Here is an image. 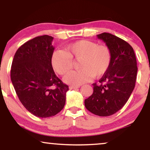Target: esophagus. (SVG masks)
<instances>
[{
	"label": "esophagus",
	"instance_id": "1",
	"mask_svg": "<svg viewBox=\"0 0 150 150\" xmlns=\"http://www.w3.org/2000/svg\"><path fill=\"white\" fill-rule=\"evenodd\" d=\"M78 88H80V86H69L70 89H76Z\"/></svg>",
	"mask_w": 150,
	"mask_h": 150
}]
</instances>
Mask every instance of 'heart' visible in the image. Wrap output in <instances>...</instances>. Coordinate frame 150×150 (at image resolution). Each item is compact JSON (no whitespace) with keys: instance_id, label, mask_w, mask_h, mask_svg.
<instances>
[{"instance_id":"obj_1","label":"heart","mask_w":150,"mask_h":150,"mask_svg":"<svg viewBox=\"0 0 150 150\" xmlns=\"http://www.w3.org/2000/svg\"><path fill=\"white\" fill-rule=\"evenodd\" d=\"M79 61V70L73 71L65 76V83L80 85L92 78H99L109 68L111 52L108 47L98 45L89 40H79L65 47L64 51L56 50L51 57L54 70L59 75H65L73 67V61Z\"/></svg>"}]
</instances>
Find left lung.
<instances>
[{
    "instance_id": "obj_1",
    "label": "left lung",
    "mask_w": 150,
    "mask_h": 150,
    "mask_svg": "<svg viewBox=\"0 0 150 150\" xmlns=\"http://www.w3.org/2000/svg\"><path fill=\"white\" fill-rule=\"evenodd\" d=\"M111 52L109 68L93 83V92L85 100L86 108L101 117L110 116L125 105L135 87L137 65L132 47L114 35L108 33L97 35Z\"/></svg>"
}]
</instances>
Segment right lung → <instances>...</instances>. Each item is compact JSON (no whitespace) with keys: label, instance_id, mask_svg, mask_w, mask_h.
<instances>
[{"label":"right lung","instance_id":"right-lung-1","mask_svg":"<svg viewBox=\"0 0 150 150\" xmlns=\"http://www.w3.org/2000/svg\"><path fill=\"white\" fill-rule=\"evenodd\" d=\"M53 38L44 35L22 45L14 55L11 80L20 101L34 115L54 116L64 107L69 90L53 70Z\"/></svg>","mask_w":150,"mask_h":150}]
</instances>
